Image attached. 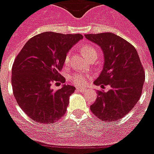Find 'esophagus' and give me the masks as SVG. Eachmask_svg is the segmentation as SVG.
<instances>
[{"mask_svg":"<svg viewBox=\"0 0 154 154\" xmlns=\"http://www.w3.org/2000/svg\"><path fill=\"white\" fill-rule=\"evenodd\" d=\"M76 90H77V91H79V92H83L85 91V89L82 88V87H77Z\"/></svg>","mask_w":154,"mask_h":154,"instance_id":"1","label":"esophagus"}]
</instances>
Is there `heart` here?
Segmentation results:
<instances>
[{"label": "heart", "instance_id": "obj_1", "mask_svg": "<svg viewBox=\"0 0 154 154\" xmlns=\"http://www.w3.org/2000/svg\"><path fill=\"white\" fill-rule=\"evenodd\" d=\"M81 51H82L83 56L88 60H91L92 59H97V56H98V53H97V50L96 49V48L91 45H82V48H81ZM69 60L70 53H68L65 57L64 63L67 64V63H68ZM88 76L85 75L82 73H75V74L71 76V80L72 81V82L74 84L78 85V86H83V85L86 84L87 81H88Z\"/></svg>", "mask_w": 154, "mask_h": 154}]
</instances>
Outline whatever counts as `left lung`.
<instances>
[{"label":"left lung","instance_id":"1","mask_svg":"<svg viewBox=\"0 0 154 154\" xmlns=\"http://www.w3.org/2000/svg\"><path fill=\"white\" fill-rule=\"evenodd\" d=\"M86 38L101 47L104 66L94 83L108 92L97 91L91 110L100 120L116 121L124 117L139 100L145 81V72L136 49L131 44L111 32L85 34Z\"/></svg>","mask_w":154,"mask_h":154}]
</instances>
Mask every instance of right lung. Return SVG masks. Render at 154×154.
Returning <instances> with one entry per match:
<instances>
[{"instance_id":"obj_1","label":"right lung","mask_w":154,"mask_h":154,"mask_svg":"<svg viewBox=\"0 0 154 154\" xmlns=\"http://www.w3.org/2000/svg\"><path fill=\"white\" fill-rule=\"evenodd\" d=\"M83 36L44 32L31 38L18 54L11 69V86L18 105L37 123L57 121L67 110L75 87L62 85L57 91L53 82H65L59 72L72 47Z\"/></svg>"}]
</instances>
